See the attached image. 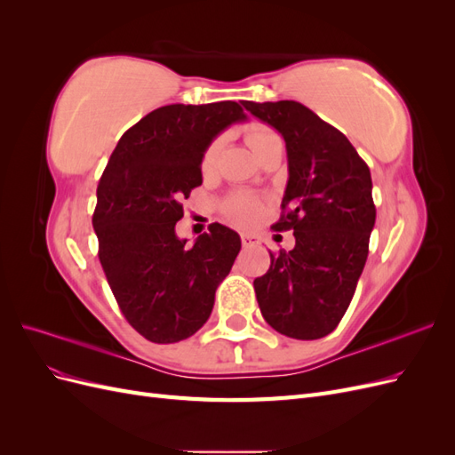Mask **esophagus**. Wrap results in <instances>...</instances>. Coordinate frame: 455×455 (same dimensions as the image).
<instances>
[{
    "label": "esophagus",
    "mask_w": 455,
    "mask_h": 455,
    "mask_svg": "<svg viewBox=\"0 0 455 455\" xmlns=\"http://www.w3.org/2000/svg\"><path fill=\"white\" fill-rule=\"evenodd\" d=\"M241 243H243V246H246V249H249V246L259 244L261 239H259L258 235H252V233H243V235H241Z\"/></svg>",
    "instance_id": "1"
}]
</instances>
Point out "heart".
Returning a JSON list of instances; mask_svg holds the SVG:
<instances>
[{"instance_id":"heart-1","label":"heart","mask_w":455,"mask_h":455,"mask_svg":"<svg viewBox=\"0 0 455 455\" xmlns=\"http://www.w3.org/2000/svg\"><path fill=\"white\" fill-rule=\"evenodd\" d=\"M273 136H277V134H275L266 125H252V127L246 129V142H249V146H251V149L254 151V154L266 142H269ZM220 146H222L220 139L212 140L209 146H206L204 154H203V159H201V171H203V174H211L214 171V164H216V159H218V154H220ZM226 212H228V216L235 224L246 226V224H252L254 220L259 216L261 203L254 196L235 194V196H231L226 201Z\"/></svg>"}]
</instances>
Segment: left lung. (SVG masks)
Here are the masks:
<instances>
[{
	"instance_id": "8db88e82",
	"label": "left lung",
	"mask_w": 455,
	"mask_h": 455,
	"mask_svg": "<svg viewBox=\"0 0 455 455\" xmlns=\"http://www.w3.org/2000/svg\"><path fill=\"white\" fill-rule=\"evenodd\" d=\"M243 106L286 142L288 182L273 228L292 229V251L271 256L254 281L261 315L294 339H319L339 324L368 258L376 224L368 164L346 134L294 100Z\"/></svg>"
}]
</instances>
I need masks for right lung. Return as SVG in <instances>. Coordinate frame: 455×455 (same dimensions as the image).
<instances>
[{"label": "right lung", "mask_w": 455, "mask_h": 455, "mask_svg": "<svg viewBox=\"0 0 455 455\" xmlns=\"http://www.w3.org/2000/svg\"><path fill=\"white\" fill-rule=\"evenodd\" d=\"M246 116L237 102L171 104L121 136L96 188L92 228L109 288L129 324L154 343L194 336L241 251L235 231L211 224L178 239L180 201L203 184L206 146Z\"/></svg>", "instance_id": "right-lung-1"}]
</instances>
